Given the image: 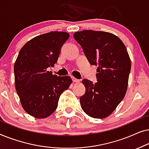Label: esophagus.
Returning <instances> with one entry per match:
<instances>
[{
  "label": "esophagus",
  "mask_w": 149,
  "mask_h": 149,
  "mask_svg": "<svg viewBox=\"0 0 149 149\" xmlns=\"http://www.w3.org/2000/svg\"><path fill=\"white\" fill-rule=\"evenodd\" d=\"M72 81H73V82H74V83H79V82H80V80H79V79H77L76 78H74V77H72Z\"/></svg>",
  "instance_id": "esophagus-1"
}]
</instances>
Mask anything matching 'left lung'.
<instances>
[{"instance_id": "8db88e82", "label": "left lung", "mask_w": 149, "mask_h": 149, "mask_svg": "<svg viewBox=\"0 0 149 149\" xmlns=\"http://www.w3.org/2000/svg\"><path fill=\"white\" fill-rule=\"evenodd\" d=\"M91 65L97 66V82L88 79L82 83L86 92L80 97L83 111L89 117H109L125 97L131 70L126 47L115 34L85 30L74 33Z\"/></svg>"}]
</instances>
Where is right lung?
<instances>
[{"mask_svg": "<svg viewBox=\"0 0 149 149\" xmlns=\"http://www.w3.org/2000/svg\"><path fill=\"white\" fill-rule=\"evenodd\" d=\"M70 34L50 32L28 41L20 49L15 64V85L24 111L45 119L56 111L60 95L69 88L70 76L58 77L47 71L58 61L60 49Z\"/></svg>", "mask_w": 149, "mask_h": 149, "instance_id": "obj_1", "label": "right lung"}]
</instances>
